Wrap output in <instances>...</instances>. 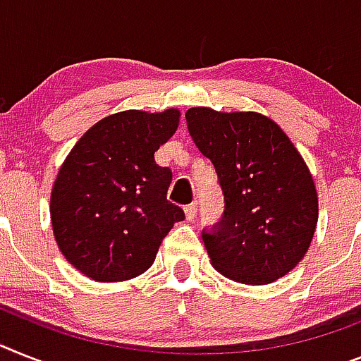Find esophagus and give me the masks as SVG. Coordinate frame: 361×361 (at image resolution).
<instances>
[{
    "instance_id": "34e87169",
    "label": "esophagus",
    "mask_w": 361,
    "mask_h": 361,
    "mask_svg": "<svg viewBox=\"0 0 361 361\" xmlns=\"http://www.w3.org/2000/svg\"><path fill=\"white\" fill-rule=\"evenodd\" d=\"M196 204H189V205H185V216H187V220H195V216H196Z\"/></svg>"
}]
</instances>
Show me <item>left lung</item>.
<instances>
[{
    "instance_id": "8db88e82",
    "label": "left lung",
    "mask_w": 361,
    "mask_h": 361,
    "mask_svg": "<svg viewBox=\"0 0 361 361\" xmlns=\"http://www.w3.org/2000/svg\"><path fill=\"white\" fill-rule=\"evenodd\" d=\"M185 119L224 195L222 218L202 229L213 266L237 283H274L299 264L316 231L308 166L264 115L190 108Z\"/></svg>"
}]
</instances>
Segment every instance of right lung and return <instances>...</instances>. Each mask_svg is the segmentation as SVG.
I'll return each mask as SVG.
<instances>
[{"label": "right lung", "mask_w": 361, "mask_h": 361, "mask_svg": "<svg viewBox=\"0 0 361 361\" xmlns=\"http://www.w3.org/2000/svg\"><path fill=\"white\" fill-rule=\"evenodd\" d=\"M178 121V110L114 114L87 130L63 161L51 192L54 238L93 281L147 271L166 233L185 218L166 200L172 171L154 159Z\"/></svg>", "instance_id": "obj_1"}]
</instances>
